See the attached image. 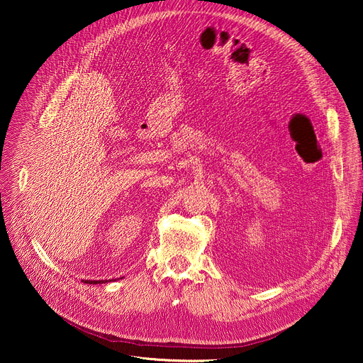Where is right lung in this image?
<instances>
[{"label": "right lung", "instance_id": "obj_1", "mask_svg": "<svg viewBox=\"0 0 363 363\" xmlns=\"http://www.w3.org/2000/svg\"><path fill=\"white\" fill-rule=\"evenodd\" d=\"M85 282H86V284H106L107 281H106V279H104V281H95V279H94V281H88V279H86Z\"/></svg>", "mask_w": 363, "mask_h": 363}]
</instances>
